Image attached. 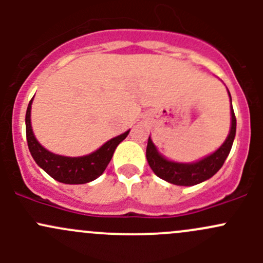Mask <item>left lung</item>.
I'll use <instances>...</instances> for the list:
<instances>
[{
	"mask_svg": "<svg viewBox=\"0 0 263 263\" xmlns=\"http://www.w3.org/2000/svg\"><path fill=\"white\" fill-rule=\"evenodd\" d=\"M230 102H232V98H230ZM230 115H232V126H230V132L224 144L211 155L206 156L196 163H176V161L168 160L158 153L155 145L153 144L150 136H148L146 159L154 173L159 178L173 183L176 185H195L211 178L214 174L219 172L232 150L235 131H237V119H235L233 107Z\"/></svg>",
	"mask_w": 263,
	"mask_h": 263,
	"instance_id": "1",
	"label": "left lung"
}]
</instances>
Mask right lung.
I'll use <instances>...</instances> for the list:
<instances>
[{"label": "right lung", "instance_id": "obj_1", "mask_svg": "<svg viewBox=\"0 0 263 263\" xmlns=\"http://www.w3.org/2000/svg\"><path fill=\"white\" fill-rule=\"evenodd\" d=\"M31 102H29L28 109H26L25 124H26V141H28L29 151L35 160V163L48 173L53 179L66 183V184H84V183L91 182L102 176L107 165L112 159L113 153L119 142L123 141L128 135V131L119 135L115 139L105 142L102 147L98 148L94 153L79 158H70V156H62L53 154L42 146L35 139L31 129L30 123V109Z\"/></svg>", "mask_w": 263, "mask_h": 263}]
</instances>
